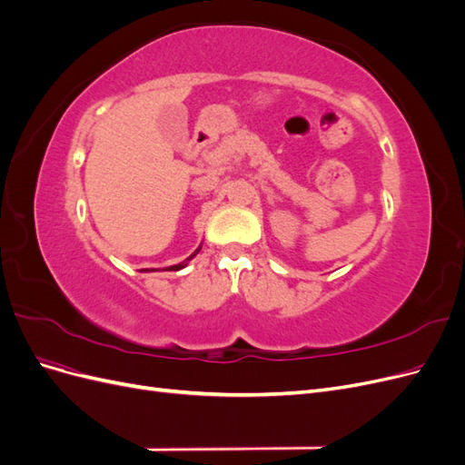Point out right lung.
Segmentation results:
<instances>
[{"label": "right lung", "instance_id": "add662e5", "mask_svg": "<svg viewBox=\"0 0 465 465\" xmlns=\"http://www.w3.org/2000/svg\"><path fill=\"white\" fill-rule=\"evenodd\" d=\"M200 250H202V246H200L198 250H195L193 254H192L190 258H186L184 262H180V263H176V265H171V267H164V272H178V270H182V267H186V265H188V262H190V260H192L195 254H198ZM145 272H154V267H151V270H145Z\"/></svg>", "mask_w": 465, "mask_h": 465}]
</instances>
